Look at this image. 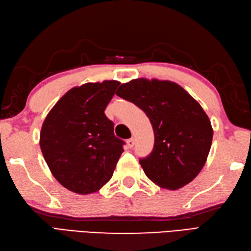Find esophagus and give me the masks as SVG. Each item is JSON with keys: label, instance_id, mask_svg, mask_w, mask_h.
<instances>
[{"label": "esophagus", "instance_id": "34e87169", "mask_svg": "<svg viewBox=\"0 0 251 251\" xmlns=\"http://www.w3.org/2000/svg\"><path fill=\"white\" fill-rule=\"evenodd\" d=\"M126 144H127V147H129V148H133V146H134V138L132 137V138H130V139H127Z\"/></svg>", "mask_w": 251, "mask_h": 251}]
</instances>
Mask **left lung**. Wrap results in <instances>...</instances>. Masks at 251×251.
<instances>
[{"label":"left lung","instance_id":"1","mask_svg":"<svg viewBox=\"0 0 251 251\" xmlns=\"http://www.w3.org/2000/svg\"><path fill=\"white\" fill-rule=\"evenodd\" d=\"M116 95L143 109L153 127V150L139 160L146 176L172 191L196 178L213 138L211 121L199 103L180 85L156 78L132 79Z\"/></svg>","mask_w":251,"mask_h":251}]
</instances>
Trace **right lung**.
I'll use <instances>...</instances> for the list:
<instances>
[{
  "instance_id": "1",
  "label": "right lung",
  "mask_w": 251,
  "mask_h": 251,
  "mask_svg": "<svg viewBox=\"0 0 251 251\" xmlns=\"http://www.w3.org/2000/svg\"><path fill=\"white\" fill-rule=\"evenodd\" d=\"M118 81L73 87L42 124L40 148L54 178L69 191L96 193L111 180L125 142L115 136L104 111Z\"/></svg>"
}]
</instances>
